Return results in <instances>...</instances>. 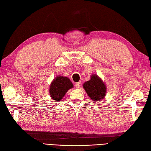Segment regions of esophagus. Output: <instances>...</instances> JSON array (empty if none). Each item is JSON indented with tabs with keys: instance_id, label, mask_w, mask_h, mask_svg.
Here are the masks:
<instances>
[{
	"instance_id": "34e87169",
	"label": "esophagus",
	"mask_w": 151,
	"mask_h": 151,
	"mask_svg": "<svg viewBox=\"0 0 151 151\" xmlns=\"http://www.w3.org/2000/svg\"><path fill=\"white\" fill-rule=\"evenodd\" d=\"M75 86L76 87V88H80V86H81V83H80V82H79V83H76L75 84Z\"/></svg>"
}]
</instances>
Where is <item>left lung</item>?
<instances>
[{
	"instance_id": "left-lung-1",
	"label": "left lung",
	"mask_w": 151,
	"mask_h": 151,
	"mask_svg": "<svg viewBox=\"0 0 151 151\" xmlns=\"http://www.w3.org/2000/svg\"><path fill=\"white\" fill-rule=\"evenodd\" d=\"M83 88L88 95L94 101H101L105 96L106 86L98 76H91V79L86 82L83 84Z\"/></svg>"
}]
</instances>
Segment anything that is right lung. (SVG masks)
I'll return each instance as SVG.
<instances>
[{"mask_svg": "<svg viewBox=\"0 0 151 151\" xmlns=\"http://www.w3.org/2000/svg\"><path fill=\"white\" fill-rule=\"evenodd\" d=\"M70 79L65 77L58 76L55 79L50 88V94L55 102H58L64 96L67 91L73 88Z\"/></svg>", "mask_w": 151, "mask_h": 151, "instance_id": "obj_1", "label": "right lung"}]
</instances>
